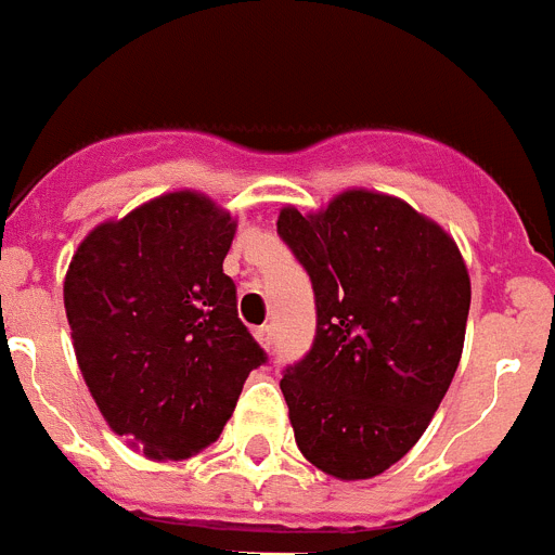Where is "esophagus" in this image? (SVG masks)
<instances>
[{
  "mask_svg": "<svg viewBox=\"0 0 555 555\" xmlns=\"http://www.w3.org/2000/svg\"><path fill=\"white\" fill-rule=\"evenodd\" d=\"M256 341L262 345L264 350L273 348V327L270 324H262V327H256Z\"/></svg>",
  "mask_w": 555,
  "mask_h": 555,
  "instance_id": "esophagus-1",
  "label": "esophagus"
}]
</instances>
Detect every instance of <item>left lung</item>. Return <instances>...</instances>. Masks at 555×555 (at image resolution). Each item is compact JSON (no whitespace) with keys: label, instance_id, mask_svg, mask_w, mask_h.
I'll list each match as a JSON object with an SVG mask.
<instances>
[{"label":"left lung","instance_id":"left-lung-1","mask_svg":"<svg viewBox=\"0 0 555 555\" xmlns=\"http://www.w3.org/2000/svg\"><path fill=\"white\" fill-rule=\"evenodd\" d=\"M276 231L308 270L317 339L279 382L301 456L373 479L425 434L465 348L470 276L456 242L408 202L345 191L282 207Z\"/></svg>","mask_w":555,"mask_h":555}]
</instances>
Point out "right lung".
I'll return each mask as SVG.
<instances>
[{
  "instance_id": "add662e5",
  "label": "right lung",
  "mask_w": 555,
  "mask_h": 555,
  "mask_svg": "<svg viewBox=\"0 0 555 555\" xmlns=\"http://www.w3.org/2000/svg\"><path fill=\"white\" fill-rule=\"evenodd\" d=\"M236 222L176 191L85 236L65 276L79 371L111 430L151 459L219 439L247 373L264 364L224 276Z\"/></svg>"
}]
</instances>
